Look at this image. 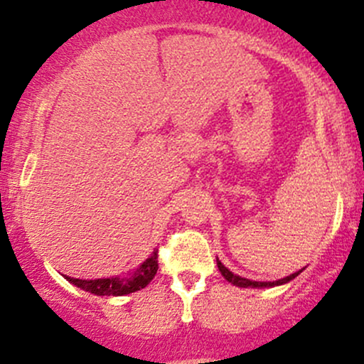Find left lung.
<instances>
[{
    "label": "left lung",
    "mask_w": 364,
    "mask_h": 364,
    "mask_svg": "<svg viewBox=\"0 0 364 364\" xmlns=\"http://www.w3.org/2000/svg\"><path fill=\"white\" fill-rule=\"evenodd\" d=\"M217 267L218 270H220L222 276L225 277V279L229 281L231 284H235V287H240V288H267V287H277V284H284L288 283V281L295 279V277L299 276V272H295V274H291V276L288 277H283V279H277V281H250V279H245V277H240V276H235L232 272H229L228 268L224 267V264L220 263V261L217 259Z\"/></svg>",
    "instance_id": "8db88e82"
}]
</instances>
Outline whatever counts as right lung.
<instances>
[{
  "label": "right lung",
  "instance_id": "obj_1",
  "mask_svg": "<svg viewBox=\"0 0 364 364\" xmlns=\"http://www.w3.org/2000/svg\"><path fill=\"white\" fill-rule=\"evenodd\" d=\"M158 270V250H154L132 276L128 277H108V279H73V277H67V281H70L73 284H76L77 288L85 291H90L94 295H115V297H121V295L133 294V291H139L142 288H146L147 284L153 281V277L156 276Z\"/></svg>",
  "mask_w": 364,
  "mask_h": 364
}]
</instances>
